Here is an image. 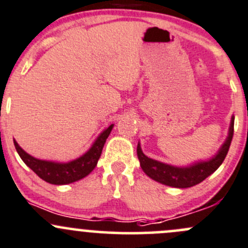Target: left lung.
Here are the masks:
<instances>
[{"label":"left lung","instance_id":"obj_1","mask_svg":"<svg viewBox=\"0 0 248 248\" xmlns=\"http://www.w3.org/2000/svg\"><path fill=\"white\" fill-rule=\"evenodd\" d=\"M232 134H234V116H232L228 137L219 147L217 154L206 161L196 162L187 167L171 166V164L149 158L141 151L140 142H138L137 155H138L140 167L147 176L159 184L166 185V186L175 187V188H188V187L196 186L204 181L207 176L214 174L218 169V167L223 163L224 158L228 154L229 146H231Z\"/></svg>","mask_w":248,"mask_h":248}]
</instances>
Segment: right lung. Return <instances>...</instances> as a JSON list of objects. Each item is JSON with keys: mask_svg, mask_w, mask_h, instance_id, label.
<instances>
[{"mask_svg": "<svg viewBox=\"0 0 248 248\" xmlns=\"http://www.w3.org/2000/svg\"><path fill=\"white\" fill-rule=\"evenodd\" d=\"M112 127H114V124H110L108 128L104 129L84 155L73 159V161L66 162V163L38 159L24 151L16 140H14V145H16L20 158L42 180L51 185H68L84 179L96 168L97 162L101 157L102 150H103L106 140L109 137Z\"/></svg>", "mask_w": 248, "mask_h": 248, "instance_id": "add662e5", "label": "right lung"}]
</instances>
